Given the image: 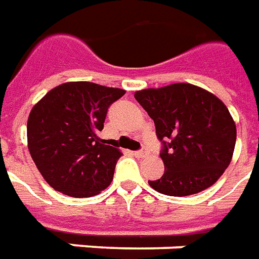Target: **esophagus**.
<instances>
[{
  "label": "esophagus",
  "instance_id": "esophagus-1",
  "mask_svg": "<svg viewBox=\"0 0 259 259\" xmlns=\"http://www.w3.org/2000/svg\"><path fill=\"white\" fill-rule=\"evenodd\" d=\"M133 154H135L136 157L143 158V157H146V155H148V150H146V148H143V150H140V151H135V152H133Z\"/></svg>",
  "mask_w": 259,
  "mask_h": 259
}]
</instances>
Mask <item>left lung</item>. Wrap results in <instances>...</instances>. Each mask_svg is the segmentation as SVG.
Masks as SVG:
<instances>
[{
    "instance_id": "obj_1",
    "label": "left lung",
    "mask_w": 259,
    "mask_h": 259,
    "mask_svg": "<svg viewBox=\"0 0 259 259\" xmlns=\"http://www.w3.org/2000/svg\"><path fill=\"white\" fill-rule=\"evenodd\" d=\"M135 98L154 120L163 143L165 172L148 185L172 197L197 194L215 185L236 146V123L228 107L190 83L144 89L136 91Z\"/></svg>"
}]
</instances>
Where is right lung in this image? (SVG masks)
Listing matches in <instances>:
<instances>
[{
  "label": "right lung",
  "mask_w": 259,
  "mask_h": 259,
  "mask_svg": "<svg viewBox=\"0 0 259 259\" xmlns=\"http://www.w3.org/2000/svg\"><path fill=\"white\" fill-rule=\"evenodd\" d=\"M126 91L90 81L54 87L31 108L27 147L54 190L84 198L111 185L122 152L98 137L108 107Z\"/></svg>",
  "instance_id": "1"
}]
</instances>
